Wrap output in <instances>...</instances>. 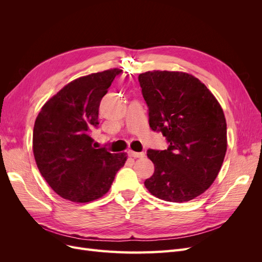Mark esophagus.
Masks as SVG:
<instances>
[{
  "label": "esophagus",
  "mask_w": 262,
  "mask_h": 262,
  "mask_svg": "<svg viewBox=\"0 0 262 262\" xmlns=\"http://www.w3.org/2000/svg\"><path fill=\"white\" fill-rule=\"evenodd\" d=\"M129 154L134 158H143L145 156L144 152H133V150H129Z\"/></svg>",
  "instance_id": "34e87169"
}]
</instances>
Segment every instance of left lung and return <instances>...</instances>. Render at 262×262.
Here are the masks:
<instances>
[{
  "instance_id": "left-lung-1",
  "label": "left lung",
  "mask_w": 262,
  "mask_h": 262,
  "mask_svg": "<svg viewBox=\"0 0 262 262\" xmlns=\"http://www.w3.org/2000/svg\"><path fill=\"white\" fill-rule=\"evenodd\" d=\"M150 129L162 132L167 149H147L154 173L148 191L168 202H187L207 190L223 164L226 121L216 98L196 77L148 71L139 75Z\"/></svg>"
}]
</instances>
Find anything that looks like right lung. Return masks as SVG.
Segmentation results:
<instances>
[{
  "label": "right lung",
  "mask_w": 262,
  "mask_h": 262,
  "mask_svg": "<svg viewBox=\"0 0 262 262\" xmlns=\"http://www.w3.org/2000/svg\"><path fill=\"white\" fill-rule=\"evenodd\" d=\"M122 70L72 81L46 102L36 118L33 150L37 167L55 193L73 202L99 199L112 187L125 153L93 146L102 97Z\"/></svg>",
  "instance_id": "right-lung-1"
}]
</instances>
